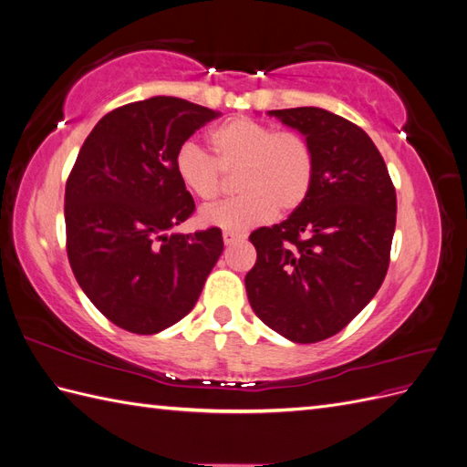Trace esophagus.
<instances>
[{
    "label": "esophagus",
    "mask_w": 467,
    "mask_h": 467,
    "mask_svg": "<svg viewBox=\"0 0 467 467\" xmlns=\"http://www.w3.org/2000/svg\"><path fill=\"white\" fill-rule=\"evenodd\" d=\"M222 237H223V244H225V245H234V244L242 242V239H244V235H242V234L230 232V230H225V232L222 234Z\"/></svg>",
    "instance_id": "obj_1"
}]
</instances>
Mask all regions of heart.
<instances>
[{
    "label": "heart",
    "instance_id": "b5f03b06",
    "mask_svg": "<svg viewBox=\"0 0 467 467\" xmlns=\"http://www.w3.org/2000/svg\"><path fill=\"white\" fill-rule=\"evenodd\" d=\"M214 155L185 142L173 158L181 185L202 202L218 201L223 175L237 173L235 199L201 212V222L230 232H244L271 218L298 210L314 189L316 153L298 132L235 117L208 134Z\"/></svg>",
    "mask_w": 467,
    "mask_h": 467
}]
</instances>
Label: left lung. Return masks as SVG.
Returning <instances> with one entry per match:
<instances>
[{
  "mask_svg": "<svg viewBox=\"0 0 467 467\" xmlns=\"http://www.w3.org/2000/svg\"><path fill=\"white\" fill-rule=\"evenodd\" d=\"M316 153L307 201L249 235L245 276L257 317L294 343L337 335L368 304L389 266L398 199L381 153L360 126L317 107L268 110Z\"/></svg>",
  "mask_w": 467,
  "mask_h": 467,
  "instance_id": "obj_1",
  "label": "left lung"
}]
</instances>
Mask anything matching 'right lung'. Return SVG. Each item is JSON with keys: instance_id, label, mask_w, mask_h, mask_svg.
Instances as JSON below:
<instances>
[{"instance_id": "obj_1", "label": "right lung", "mask_w": 467, "mask_h": 467, "mask_svg": "<svg viewBox=\"0 0 467 467\" xmlns=\"http://www.w3.org/2000/svg\"><path fill=\"white\" fill-rule=\"evenodd\" d=\"M218 112L177 97L122 105L95 124L66 181V251L91 304L153 335L194 307L223 251L222 230L167 232L192 216L175 151Z\"/></svg>"}]
</instances>
